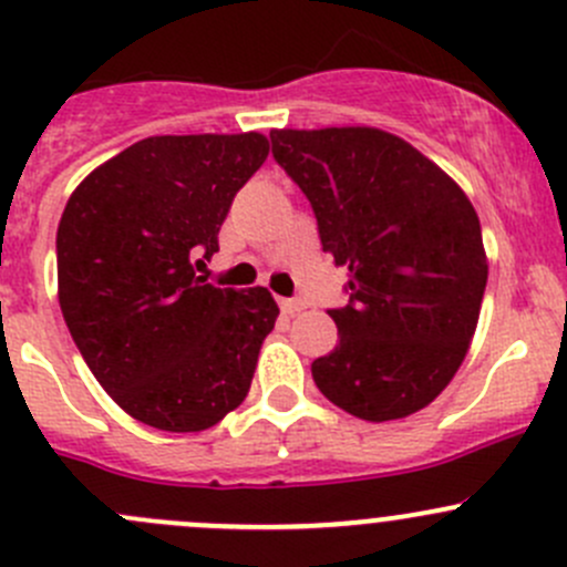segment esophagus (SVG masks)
Returning a JSON list of instances; mask_svg holds the SVG:
<instances>
[{"label":"esophagus","mask_w":567,"mask_h":567,"mask_svg":"<svg viewBox=\"0 0 567 567\" xmlns=\"http://www.w3.org/2000/svg\"><path fill=\"white\" fill-rule=\"evenodd\" d=\"M305 301L301 299H279V310L285 312V316H296V312L305 310Z\"/></svg>","instance_id":"34e87169"}]
</instances>
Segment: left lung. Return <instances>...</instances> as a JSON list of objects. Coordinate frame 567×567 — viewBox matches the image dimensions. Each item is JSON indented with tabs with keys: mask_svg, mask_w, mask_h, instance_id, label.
<instances>
[{
	"mask_svg": "<svg viewBox=\"0 0 567 567\" xmlns=\"http://www.w3.org/2000/svg\"><path fill=\"white\" fill-rule=\"evenodd\" d=\"M307 194L323 251L348 268L340 342L312 362L318 390L368 422L425 409L458 373L488 282L477 210L442 167L368 125L271 131Z\"/></svg>",
	"mask_w": 567,
	"mask_h": 567,
	"instance_id": "1",
	"label": "left lung"
}]
</instances>
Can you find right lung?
Instances as JSON below:
<instances>
[{"mask_svg":"<svg viewBox=\"0 0 567 567\" xmlns=\"http://www.w3.org/2000/svg\"><path fill=\"white\" fill-rule=\"evenodd\" d=\"M268 140L147 136L93 169L56 227L68 331L114 403L169 433L214 427L247 398L279 307L266 288H216L194 266L219 251L238 188Z\"/></svg>","mask_w":567,"mask_h":567,"instance_id":"right-lung-1","label":"right lung"}]
</instances>
